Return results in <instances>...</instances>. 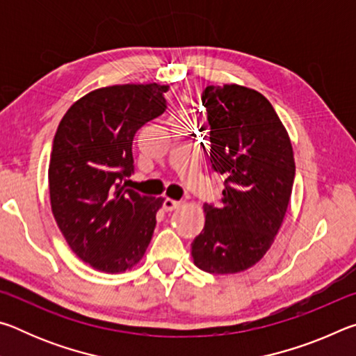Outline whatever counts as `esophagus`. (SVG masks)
<instances>
[{"instance_id":"34e87169","label":"esophagus","mask_w":356,"mask_h":356,"mask_svg":"<svg viewBox=\"0 0 356 356\" xmlns=\"http://www.w3.org/2000/svg\"><path fill=\"white\" fill-rule=\"evenodd\" d=\"M179 206H180V201L171 200V197H166V200L163 201V209L166 210V212H171V210H176Z\"/></svg>"}]
</instances>
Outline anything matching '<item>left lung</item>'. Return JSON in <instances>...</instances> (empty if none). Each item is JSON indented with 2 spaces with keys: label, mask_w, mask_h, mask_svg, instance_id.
Here are the masks:
<instances>
[{
  "label": "left lung",
  "mask_w": 356,
  "mask_h": 356,
  "mask_svg": "<svg viewBox=\"0 0 356 356\" xmlns=\"http://www.w3.org/2000/svg\"><path fill=\"white\" fill-rule=\"evenodd\" d=\"M207 111L210 165L225 177L220 206L204 204L206 225L191 243L197 268L243 272L272 246L291 201L292 144L270 102L254 89L225 84L201 95Z\"/></svg>",
  "instance_id": "1"
}]
</instances>
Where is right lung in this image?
<instances>
[{
    "instance_id": "obj_1",
    "label": "right lung",
    "mask_w": 356,
    "mask_h": 356,
    "mask_svg": "<svg viewBox=\"0 0 356 356\" xmlns=\"http://www.w3.org/2000/svg\"><path fill=\"white\" fill-rule=\"evenodd\" d=\"M168 86L116 84L72 105L53 140L48 186L51 210L72 251L105 273L141 261L163 197L122 184L134 174V136L166 110Z\"/></svg>"
}]
</instances>
